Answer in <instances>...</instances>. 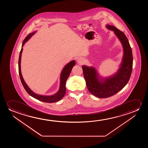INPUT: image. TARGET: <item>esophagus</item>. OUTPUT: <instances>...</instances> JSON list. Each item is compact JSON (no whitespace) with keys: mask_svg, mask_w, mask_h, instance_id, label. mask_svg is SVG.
<instances>
[{"mask_svg":"<svg viewBox=\"0 0 148 148\" xmlns=\"http://www.w3.org/2000/svg\"><path fill=\"white\" fill-rule=\"evenodd\" d=\"M84 62V59H83L82 58H79L77 60V62L80 64H82Z\"/></svg>","mask_w":148,"mask_h":148,"instance_id":"1","label":"esophagus"}]
</instances>
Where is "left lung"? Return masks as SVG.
Listing matches in <instances>:
<instances>
[{"instance_id": "1", "label": "left lung", "mask_w": 148, "mask_h": 148, "mask_svg": "<svg viewBox=\"0 0 148 148\" xmlns=\"http://www.w3.org/2000/svg\"><path fill=\"white\" fill-rule=\"evenodd\" d=\"M106 27L113 31L123 45L124 56L121 67L116 74L102 80H99L93 67H82L87 88L92 95L99 98L111 97L121 90L130 80L133 65L132 48L125 35L112 25H107Z\"/></svg>"}]
</instances>
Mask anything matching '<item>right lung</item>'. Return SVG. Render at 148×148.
<instances>
[{
  "mask_svg": "<svg viewBox=\"0 0 148 148\" xmlns=\"http://www.w3.org/2000/svg\"><path fill=\"white\" fill-rule=\"evenodd\" d=\"M34 32L31 33L29 34L26 37V38L24 39V40L23 42L22 47L25 43L26 42L28 39L30 38L34 34ZM23 48H22L21 50L20 53V56H19V59H18V73L20 77L21 81L22 83L23 87H24L26 91L27 92L29 95H30L31 97H34L35 99H38L39 101H43V102H46V103H55L57 101H59L63 98L64 95H65L66 91V83L67 81L68 78L69 77V75L70 74L72 69L74 66L75 65V61H71L70 63H68L67 65H66L61 73V77H60V89L59 91L57 92L56 94L54 95H51V96H45V95H37L36 93H34L29 88L28 85H27L26 83H25L24 80L23 79L22 77V75L21 74V56H22V53Z\"/></svg>",
  "mask_w": 148,
  "mask_h": 148,
  "instance_id": "obj_1",
  "label": "right lung"
}]
</instances>
